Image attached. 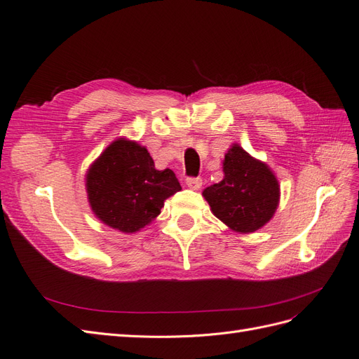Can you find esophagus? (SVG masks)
I'll list each match as a JSON object with an SVG mask.
<instances>
[{
    "mask_svg": "<svg viewBox=\"0 0 359 359\" xmlns=\"http://www.w3.org/2000/svg\"><path fill=\"white\" fill-rule=\"evenodd\" d=\"M186 184H187V187L191 189V190H199L202 187V178H199V177H189L186 180Z\"/></svg>",
    "mask_w": 359,
    "mask_h": 359,
    "instance_id": "1",
    "label": "esophagus"
}]
</instances>
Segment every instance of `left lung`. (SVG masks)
I'll return each mask as SVG.
<instances>
[{
    "label": "left lung",
    "mask_w": 359,
    "mask_h": 359,
    "mask_svg": "<svg viewBox=\"0 0 359 359\" xmlns=\"http://www.w3.org/2000/svg\"><path fill=\"white\" fill-rule=\"evenodd\" d=\"M223 172L224 178L202 193L212 214L236 232L260 229L273 219L278 205L280 187L274 173L240 145L227 151Z\"/></svg>",
    "instance_id": "left-lung-1"
}]
</instances>
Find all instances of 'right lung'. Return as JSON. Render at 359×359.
Wrapping results in <instances>:
<instances>
[{"instance_id": "add662e5", "label": "right lung", "mask_w": 359, "mask_h": 359, "mask_svg": "<svg viewBox=\"0 0 359 359\" xmlns=\"http://www.w3.org/2000/svg\"><path fill=\"white\" fill-rule=\"evenodd\" d=\"M94 214L121 232H136L154 220L165 202L181 190L170 169L157 170L147 148L118 139L104 149L86 175Z\"/></svg>"}]
</instances>
